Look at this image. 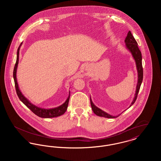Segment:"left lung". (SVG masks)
<instances>
[{
  "mask_svg": "<svg viewBox=\"0 0 161 161\" xmlns=\"http://www.w3.org/2000/svg\"><path fill=\"white\" fill-rule=\"evenodd\" d=\"M125 45H126L127 48L130 51V53L132 54V55L135 60L136 68L138 70V83L136 86V93L135 95V98L130 105V107H131L135 103V101L137 98L138 92L140 89V87H141V85L142 80H143V68H142V55H141V53L138 47V43L136 42V40L135 39L134 37L133 36V35L131 34L130 31H129L127 36L125 38ZM90 101H91V104L92 110H93V113L97 116L107 118H115L118 117L120 115H119L114 116L112 115H109L106 112L101 110L99 108L96 107L94 105V104L93 103L91 98H90Z\"/></svg>",
  "mask_w": 161,
  "mask_h": 161,
  "instance_id": "obj_1",
  "label": "left lung"
}]
</instances>
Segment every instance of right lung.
<instances>
[{
	"label": "right lung",
	"mask_w": 161,
	"mask_h": 161,
	"mask_svg": "<svg viewBox=\"0 0 161 161\" xmlns=\"http://www.w3.org/2000/svg\"><path fill=\"white\" fill-rule=\"evenodd\" d=\"M22 43L20 45V46L17 49V60H16L14 71H13V77H14V83H15V90H16V93H17V95L19 98L26 107L29 108L34 114L37 115L39 117L44 118H49L57 117V116H61L63 114H64L65 113V112L66 111L67 108L68 106V103H69V98H70V92H69V95L68 99L62 105L58 106V107L53 108H49V109L40 108V107H37V106L32 104L29 101V100L24 97V95L22 93V92H20V91L19 88L17 81L16 72H17V65L19 63L20 47L22 45Z\"/></svg>",
	"instance_id": "1"
}]
</instances>
